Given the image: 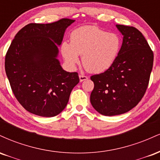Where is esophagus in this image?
<instances>
[{
    "mask_svg": "<svg viewBox=\"0 0 160 160\" xmlns=\"http://www.w3.org/2000/svg\"><path fill=\"white\" fill-rule=\"evenodd\" d=\"M79 78H80V82H82V81H84V80H88L87 77L84 76V75H82V74L79 75Z\"/></svg>",
    "mask_w": 160,
    "mask_h": 160,
    "instance_id": "1",
    "label": "esophagus"
}]
</instances>
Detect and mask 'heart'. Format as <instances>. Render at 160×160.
<instances>
[{"instance_id": "b5f03b06", "label": "heart", "mask_w": 160, "mask_h": 160, "mask_svg": "<svg viewBox=\"0 0 160 160\" xmlns=\"http://www.w3.org/2000/svg\"><path fill=\"white\" fill-rule=\"evenodd\" d=\"M71 43L62 42L61 52L67 65L74 68L79 55L87 71L100 74L109 69L118 56L121 48L120 36L108 33L98 27L84 25L71 34Z\"/></svg>"}]
</instances>
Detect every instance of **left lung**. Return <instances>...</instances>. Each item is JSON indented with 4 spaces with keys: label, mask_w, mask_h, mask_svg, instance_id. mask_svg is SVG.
<instances>
[{
    "label": "left lung",
    "mask_w": 160,
    "mask_h": 160,
    "mask_svg": "<svg viewBox=\"0 0 160 160\" xmlns=\"http://www.w3.org/2000/svg\"><path fill=\"white\" fill-rule=\"evenodd\" d=\"M122 35L118 56L109 69L91 77L90 102L104 116L126 113L144 96L153 68V53L143 34L134 27L116 25Z\"/></svg>",
    "instance_id": "obj_1"
}]
</instances>
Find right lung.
Returning <instances> with one entry per match:
<instances>
[{"label":"right lung","instance_id":"right-lung-1","mask_svg":"<svg viewBox=\"0 0 160 160\" xmlns=\"http://www.w3.org/2000/svg\"><path fill=\"white\" fill-rule=\"evenodd\" d=\"M75 20L30 23L12 40L5 57V71L16 99L26 111L44 117L59 114L68 102L78 74L62 68L58 47Z\"/></svg>","mask_w":160,"mask_h":160}]
</instances>
